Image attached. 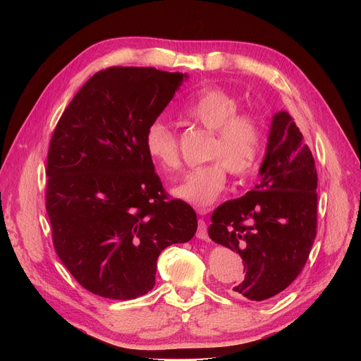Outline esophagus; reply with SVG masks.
I'll return each mask as SVG.
<instances>
[{
	"label": "esophagus",
	"instance_id": "obj_1",
	"mask_svg": "<svg viewBox=\"0 0 361 361\" xmlns=\"http://www.w3.org/2000/svg\"><path fill=\"white\" fill-rule=\"evenodd\" d=\"M197 212L202 214V215H204V214H207V209H204V207H203V209H199ZM196 235H197V238H200V240H207V225H206L204 219H199Z\"/></svg>",
	"mask_w": 361,
	"mask_h": 361
}]
</instances>
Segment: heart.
Masks as SVG:
<instances>
[{"instance_id":"heart-1","label":"heart","mask_w":361,"mask_h":361,"mask_svg":"<svg viewBox=\"0 0 361 361\" xmlns=\"http://www.w3.org/2000/svg\"><path fill=\"white\" fill-rule=\"evenodd\" d=\"M238 99L219 87L197 92L183 112L187 118L214 133L203 166L188 171L173 187L178 199L200 209L212 204L224 192L226 171L244 177L257 168L263 147V124L255 112L238 111ZM145 149L149 158L164 171L181 166L178 137L165 121H152L145 131Z\"/></svg>"}]
</instances>
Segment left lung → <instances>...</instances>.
Segmentation results:
<instances>
[{"instance_id":"8db88e82","label":"left lung","mask_w":361,"mask_h":361,"mask_svg":"<svg viewBox=\"0 0 361 361\" xmlns=\"http://www.w3.org/2000/svg\"><path fill=\"white\" fill-rule=\"evenodd\" d=\"M260 181L212 214L209 237L243 259L234 297L268 300L286 290L309 259L317 228L314 158L288 112L272 118Z\"/></svg>"}]
</instances>
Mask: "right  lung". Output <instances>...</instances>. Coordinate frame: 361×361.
Segmentation results:
<instances>
[{"instance_id":"right-lung-1","label":"right lung","mask_w":361,"mask_h":361,"mask_svg":"<svg viewBox=\"0 0 361 361\" xmlns=\"http://www.w3.org/2000/svg\"><path fill=\"white\" fill-rule=\"evenodd\" d=\"M185 78L152 67L101 70L56 123L45 188L52 243L92 294H146L161 252L196 234L193 207L166 195L145 149L147 126Z\"/></svg>"}]
</instances>
